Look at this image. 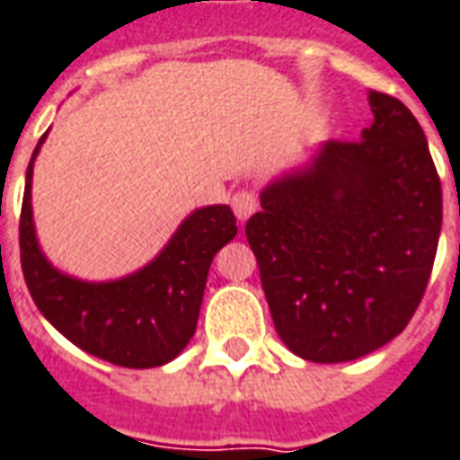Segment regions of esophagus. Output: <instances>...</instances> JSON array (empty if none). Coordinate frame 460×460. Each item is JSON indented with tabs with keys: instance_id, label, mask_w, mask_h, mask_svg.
I'll list each match as a JSON object with an SVG mask.
<instances>
[{
	"instance_id": "esophagus-1",
	"label": "esophagus",
	"mask_w": 460,
	"mask_h": 460,
	"mask_svg": "<svg viewBox=\"0 0 460 460\" xmlns=\"http://www.w3.org/2000/svg\"><path fill=\"white\" fill-rule=\"evenodd\" d=\"M231 207H234V214H236V219L246 221L251 214L258 209V199L253 192H248V190H241L236 195L231 197Z\"/></svg>"
}]
</instances>
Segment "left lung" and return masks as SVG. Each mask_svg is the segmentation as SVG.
<instances>
[{
    "mask_svg": "<svg viewBox=\"0 0 460 460\" xmlns=\"http://www.w3.org/2000/svg\"><path fill=\"white\" fill-rule=\"evenodd\" d=\"M360 141H324L270 180L246 224L282 343L314 363L377 351L402 332L429 282L441 182L402 102L368 92Z\"/></svg>",
    "mask_w": 460,
    "mask_h": 460,
    "instance_id": "obj_1",
    "label": "left lung"
}]
</instances>
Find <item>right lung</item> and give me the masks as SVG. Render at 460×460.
Returning <instances> with one entry per match:
<instances>
[{"label":"right lung","instance_id":"right-lung-1","mask_svg":"<svg viewBox=\"0 0 460 460\" xmlns=\"http://www.w3.org/2000/svg\"><path fill=\"white\" fill-rule=\"evenodd\" d=\"M31 155L19 224L26 285L40 314L67 341L124 368H155L182 353L195 336L207 275L217 251L236 236L229 204H209L187 214L161 253L117 280H80L50 263L36 236Z\"/></svg>","mask_w":460,"mask_h":460}]
</instances>
